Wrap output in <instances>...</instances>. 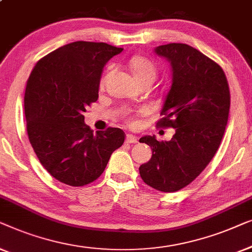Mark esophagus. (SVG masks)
Segmentation results:
<instances>
[{
  "label": "esophagus",
  "mask_w": 252,
  "mask_h": 252,
  "mask_svg": "<svg viewBox=\"0 0 252 252\" xmlns=\"http://www.w3.org/2000/svg\"><path fill=\"white\" fill-rule=\"evenodd\" d=\"M126 143H127V144H136L137 143V138L134 137L133 134H126Z\"/></svg>",
  "instance_id": "1"
}]
</instances>
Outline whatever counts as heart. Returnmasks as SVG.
Returning a JSON list of instances; mask_svg holds the SVG:
<instances>
[{
	"label": "heart",
	"mask_w": 252,
	"mask_h": 252,
	"mask_svg": "<svg viewBox=\"0 0 252 252\" xmlns=\"http://www.w3.org/2000/svg\"><path fill=\"white\" fill-rule=\"evenodd\" d=\"M130 67L134 77H136L137 82L138 81L146 80V79L154 80L155 76H157V67H155L153 62L146 58V57H143V56L133 57L130 62ZM105 82H106V75H104L100 79V86H104ZM129 123L131 126H136L138 121L136 119H131Z\"/></svg>",
	"instance_id": "heart-1"
}]
</instances>
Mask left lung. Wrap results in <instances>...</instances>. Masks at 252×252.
Returning a JSON list of instances; mask_svg holds the SVG:
<instances>
[{
	"label": "left lung",
	"instance_id": "1",
	"mask_svg": "<svg viewBox=\"0 0 252 252\" xmlns=\"http://www.w3.org/2000/svg\"><path fill=\"white\" fill-rule=\"evenodd\" d=\"M172 67V83L158 127H173L170 141L145 136L153 155L140 165L141 179L160 192H177L203 171L224 136L231 94L224 70L193 47L169 43L155 49Z\"/></svg>",
	"mask_w": 252,
	"mask_h": 252
}]
</instances>
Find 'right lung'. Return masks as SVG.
Segmentation results:
<instances>
[{
	"label": "right lung",
	"instance_id": "right-lung-1",
	"mask_svg": "<svg viewBox=\"0 0 252 252\" xmlns=\"http://www.w3.org/2000/svg\"><path fill=\"white\" fill-rule=\"evenodd\" d=\"M122 50L104 42H73L41 58L28 77V139L43 168L60 183L80 187L94 182L125 143L123 130L94 133L83 115L97 101L105 63Z\"/></svg>",
	"mask_w": 252,
	"mask_h": 252
}]
</instances>
